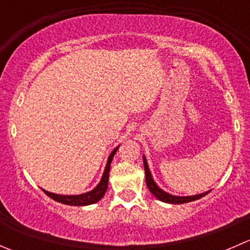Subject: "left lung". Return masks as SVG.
<instances>
[{
	"instance_id": "obj_1",
	"label": "left lung",
	"mask_w": 250,
	"mask_h": 250,
	"mask_svg": "<svg viewBox=\"0 0 250 250\" xmlns=\"http://www.w3.org/2000/svg\"><path fill=\"white\" fill-rule=\"evenodd\" d=\"M144 160V168H145V179H146V186L150 190V192L155 196L157 200L162 201V202L170 203V204H181V203H188L192 202V201L200 200L203 196H206L208 193V191L204 193H200V195H193V196H174L170 195V193L163 191L157 184L155 183V180L152 179V175H151L150 169H148L147 161H146L145 156H143Z\"/></svg>"
}]
</instances>
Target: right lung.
<instances>
[{"label": "right lung", "mask_w": 250, "mask_h": 250, "mask_svg": "<svg viewBox=\"0 0 250 250\" xmlns=\"http://www.w3.org/2000/svg\"><path fill=\"white\" fill-rule=\"evenodd\" d=\"M118 146L110 153L109 158H107L106 166H105L104 173H103L102 179H100L99 184L93 188L92 191L85 193H81V195H57V193L48 192L43 190L47 196H49L52 200L57 201V202L67 204V206H89V204L97 203L104 197L105 192L107 190V185H109V174H110V165L112 162V158L115 153L117 152Z\"/></svg>", "instance_id": "obj_1"}]
</instances>
